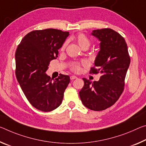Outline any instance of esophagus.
Instances as JSON below:
<instances>
[{"mask_svg": "<svg viewBox=\"0 0 146 146\" xmlns=\"http://www.w3.org/2000/svg\"><path fill=\"white\" fill-rule=\"evenodd\" d=\"M75 78H77V77H76V76H71L70 77V79L71 80H74V79H75Z\"/></svg>", "mask_w": 146, "mask_h": 146, "instance_id": "esophagus-1", "label": "esophagus"}]
</instances>
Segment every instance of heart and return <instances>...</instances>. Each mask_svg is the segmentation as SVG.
Segmentation results:
<instances>
[{
    "instance_id": "heart-1",
    "label": "heart",
    "mask_w": 146,
    "mask_h": 146,
    "mask_svg": "<svg viewBox=\"0 0 146 146\" xmlns=\"http://www.w3.org/2000/svg\"><path fill=\"white\" fill-rule=\"evenodd\" d=\"M75 40L76 41V42L78 43V45H79L82 48H84L85 47L88 48V47L90 45V40L84 35V34H78V35L75 38ZM66 45H67V42H65L62 46L61 50H64L66 47ZM82 64L84 65L85 63L84 62H82ZM80 66H81V64L74 63L72 65V66H71V69H72L74 72L78 73L80 71V69H81V67H80Z\"/></svg>"
}]
</instances>
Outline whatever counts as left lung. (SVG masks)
I'll list each match as a JSON object with an SVG mask.
<instances>
[{"label":"left lung","instance_id":"left-lung-1","mask_svg":"<svg viewBox=\"0 0 146 146\" xmlns=\"http://www.w3.org/2000/svg\"><path fill=\"white\" fill-rule=\"evenodd\" d=\"M92 35L100 41V50L94 62L97 69L92 68L90 73H100L101 76L93 82L83 78L84 84L79 96L86 107L100 111L112 106L119 98L131 60L125 40L117 32L98 29L92 31Z\"/></svg>","mask_w":146,"mask_h":146}]
</instances>
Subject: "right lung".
I'll return each mask as SVG.
<instances>
[{
	"instance_id": "add662e5",
	"label": "right lung",
	"mask_w": 146,
	"mask_h": 146,
	"mask_svg": "<svg viewBox=\"0 0 146 146\" xmlns=\"http://www.w3.org/2000/svg\"><path fill=\"white\" fill-rule=\"evenodd\" d=\"M69 35L53 29L34 31L22 39L16 50L17 81L28 101L39 110L50 112L62 104L70 78L60 74L52 80L46 71Z\"/></svg>"
}]
</instances>
